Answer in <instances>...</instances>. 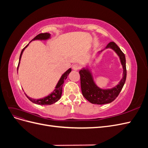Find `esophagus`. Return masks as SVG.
<instances>
[{"label": "esophagus", "mask_w": 148, "mask_h": 148, "mask_svg": "<svg viewBox=\"0 0 148 148\" xmlns=\"http://www.w3.org/2000/svg\"><path fill=\"white\" fill-rule=\"evenodd\" d=\"M72 69L74 70H79L80 69V66H79V65H78L77 64H75L72 66Z\"/></svg>", "instance_id": "obj_1"}]
</instances>
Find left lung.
<instances>
[{
    "label": "left lung",
    "instance_id": "left-lung-1",
    "mask_svg": "<svg viewBox=\"0 0 148 148\" xmlns=\"http://www.w3.org/2000/svg\"><path fill=\"white\" fill-rule=\"evenodd\" d=\"M108 48L112 49L119 56L121 64L123 67V77L117 86L111 89H103L98 87L94 82L91 71L88 68H83L80 70L79 73L80 75L83 96L92 104L102 105L108 104L114 101L119 96L126 81L127 69L125 54L117 44L114 42H110L107 44L106 49ZM102 51H99V53L101 52Z\"/></svg>",
    "mask_w": 148,
    "mask_h": 148
}]
</instances>
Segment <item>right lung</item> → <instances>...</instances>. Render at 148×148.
<instances>
[{
    "label": "right lung",
    "mask_w": 148,
    "mask_h": 148,
    "mask_svg": "<svg viewBox=\"0 0 148 148\" xmlns=\"http://www.w3.org/2000/svg\"><path fill=\"white\" fill-rule=\"evenodd\" d=\"M50 38H51V34L49 33H41V34H39L38 35H37L36 36L34 39H32V41H34V40H46V39H49ZM31 41H30L29 42H31ZM28 45H29V44L25 47H24L23 49V50H22L21 52L20 56L19 63H18V67H17V70H18V66H19V64H20V60H21L22 53H23L25 48L27 47ZM71 69H69L68 70L66 71L62 75V77L60 78L59 81L58 82V83L56 85V89L49 96H47L45 97H44V98H41V99H33V98H31V97H28L25 93V95L26 96V97L28 98L29 101H31L32 102L34 103V104H39V105H51V104H53V103H55L57 101H59L60 99V98L61 97L62 93V86H63V84L64 83L65 80L66 79L67 77H68L69 74L71 72Z\"/></svg>",
    "instance_id": "right-lung-1"
}]
</instances>
